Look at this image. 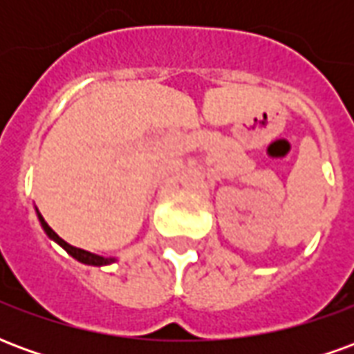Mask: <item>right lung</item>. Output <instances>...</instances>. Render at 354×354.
I'll return each instance as SVG.
<instances>
[{
	"label": "right lung",
	"instance_id": "1",
	"mask_svg": "<svg viewBox=\"0 0 354 354\" xmlns=\"http://www.w3.org/2000/svg\"><path fill=\"white\" fill-rule=\"evenodd\" d=\"M35 214H37V220H39V223H41L43 231L47 233V237H49L50 241H55L57 245L62 246L66 252L70 254L72 258H75L77 261H81V263H85V266L102 267V266H109V263H115L117 261L115 258H104V256H98V254L88 252V250H83V248H75V246H72L70 243H66L64 239L58 237L57 233L53 231V227H49V223L43 220V216L39 214V210H37V208H35Z\"/></svg>",
	"mask_w": 354,
	"mask_h": 354
}]
</instances>
